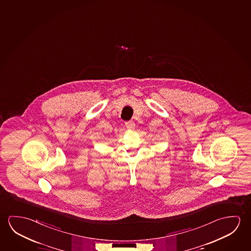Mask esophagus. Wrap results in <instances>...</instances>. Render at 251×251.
I'll return each instance as SVG.
<instances>
[{
	"label": "esophagus",
	"mask_w": 251,
	"mask_h": 251,
	"mask_svg": "<svg viewBox=\"0 0 251 251\" xmlns=\"http://www.w3.org/2000/svg\"><path fill=\"white\" fill-rule=\"evenodd\" d=\"M126 126L128 128V129H131V130H133V129H135V123L133 122V121H127V122H126Z\"/></svg>",
	"instance_id": "34e87169"
}]
</instances>
